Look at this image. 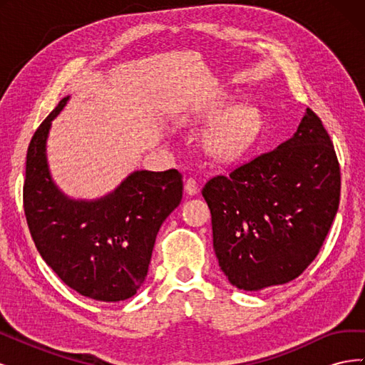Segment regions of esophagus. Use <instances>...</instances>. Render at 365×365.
<instances>
[{
    "label": "esophagus",
    "instance_id": "34e87169",
    "mask_svg": "<svg viewBox=\"0 0 365 365\" xmlns=\"http://www.w3.org/2000/svg\"><path fill=\"white\" fill-rule=\"evenodd\" d=\"M184 189L189 195H196L197 192H200V184H197V181L190 176V178H187V181L184 184Z\"/></svg>",
    "mask_w": 365,
    "mask_h": 365
}]
</instances>
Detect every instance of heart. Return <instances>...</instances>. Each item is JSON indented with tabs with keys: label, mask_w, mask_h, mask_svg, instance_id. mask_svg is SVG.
I'll return each mask as SVG.
<instances>
[{
	"label": "heart",
	"mask_w": 365,
	"mask_h": 365,
	"mask_svg": "<svg viewBox=\"0 0 365 365\" xmlns=\"http://www.w3.org/2000/svg\"><path fill=\"white\" fill-rule=\"evenodd\" d=\"M224 105H219V113ZM260 129L259 111L250 106L231 109L210 129L205 138L207 150L220 160H233L245 152Z\"/></svg>",
	"instance_id": "heart-1"
}]
</instances>
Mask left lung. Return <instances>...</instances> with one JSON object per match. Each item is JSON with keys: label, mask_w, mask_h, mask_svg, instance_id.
<instances>
[{"label": "left lung", "mask_w": 365, "mask_h": 365, "mask_svg": "<svg viewBox=\"0 0 365 365\" xmlns=\"http://www.w3.org/2000/svg\"><path fill=\"white\" fill-rule=\"evenodd\" d=\"M339 195L335 148L311 108L291 140L208 180L213 248L230 283L259 291L297 279L322 250Z\"/></svg>", "instance_id": "left-lung-1"}]
</instances>
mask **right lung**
<instances>
[{
	"label": "right lung",
	"mask_w": 365,
	"mask_h": 365,
	"mask_svg": "<svg viewBox=\"0 0 365 365\" xmlns=\"http://www.w3.org/2000/svg\"><path fill=\"white\" fill-rule=\"evenodd\" d=\"M67 101L42 121L29 145L27 225L41 257L71 289L101 302L126 300L145 282L158 230L181 202L182 175L137 170L102 200H70L51 181L46 157L51 120Z\"/></svg>",
	"instance_id": "add662e5"
}]
</instances>
